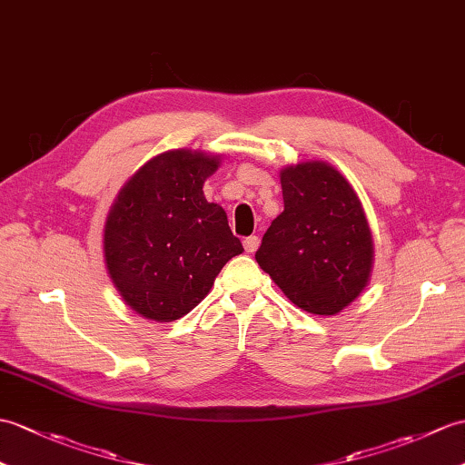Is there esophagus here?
Segmentation results:
<instances>
[{
    "mask_svg": "<svg viewBox=\"0 0 465 465\" xmlns=\"http://www.w3.org/2000/svg\"><path fill=\"white\" fill-rule=\"evenodd\" d=\"M243 247H245V252H247V253H253V252H257V247H259V237H257V235L245 237V240H243Z\"/></svg>",
    "mask_w": 465,
    "mask_h": 465,
    "instance_id": "obj_1",
    "label": "esophagus"
}]
</instances>
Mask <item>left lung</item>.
Returning <instances> with one entry per match:
<instances>
[{
  "mask_svg": "<svg viewBox=\"0 0 465 465\" xmlns=\"http://www.w3.org/2000/svg\"><path fill=\"white\" fill-rule=\"evenodd\" d=\"M279 176L285 210L265 232L257 263L299 309L337 315L362 293L372 272L362 203L327 162H301Z\"/></svg>",
  "mask_w": 465,
  "mask_h": 465,
  "instance_id": "8db88e82",
  "label": "left lung"
}]
</instances>
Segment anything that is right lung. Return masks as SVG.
I'll use <instances>...</instances> for the list:
<instances>
[{
	"label": "right lung",
	"mask_w": 465,
	"mask_h": 465,
	"mask_svg": "<svg viewBox=\"0 0 465 465\" xmlns=\"http://www.w3.org/2000/svg\"><path fill=\"white\" fill-rule=\"evenodd\" d=\"M218 156L168 150L128 180L104 223V263L124 303L150 321L186 315L243 252L228 215L203 196Z\"/></svg>",
	"instance_id": "add662e5"
}]
</instances>
